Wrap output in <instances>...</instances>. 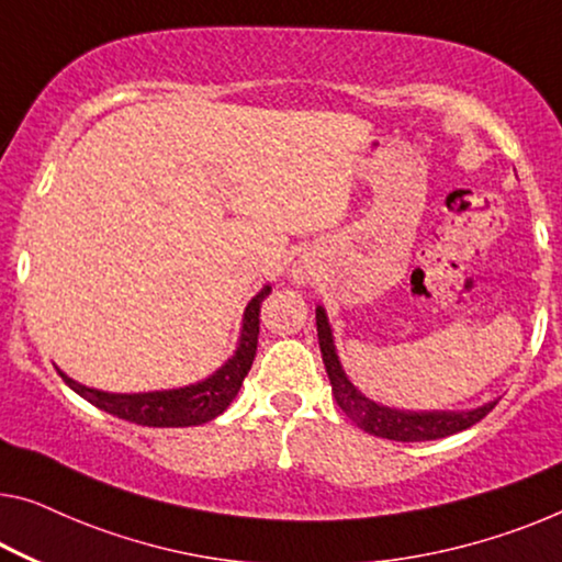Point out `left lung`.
<instances>
[{
  "mask_svg": "<svg viewBox=\"0 0 562 562\" xmlns=\"http://www.w3.org/2000/svg\"><path fill=\"white\" fill-rule=\"evenodd\" d=\"M315 323H317V340H321V353L325 371H328L333 396L338 401L350 422L361 426L363 431L373 434V437L391 439V441H431L443 439L451 434L464 431L469 426H474L480 418L487 416L492 408L497 406V401L490 404L469 408V412H401V408H391L375 401L366 398L358 391L350 379L342 371L340 358L335 353L333 330L325 315V307H315Z\"/></svg>",
  "mask_w": 562,
  "mask_h": 562,
  "instance_id": "8db88e82",
  "label": "left lung"
}]
</instances>
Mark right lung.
I'll list each match as a JSON object with an SVG mask.
<instances>
[{"mask_svg": "<svg viewBox=\"0 0 562 562\" xmlns=\"http://www.w3.org/2000/svg\"><path fill=\"white\" fill-rule=\"evenodd\" d=\"M272 288L265 284L245 307V321H241V335L237 350L227 363L209 375V379L191 383L183 389L171 391H148V393H108L98 389H88L82 383L72 381L70 375H63V381L78 396L90 404L103 408V412L125 418L131 424L140 426H199L227 412V406L239 393L241 381L252 368L257 353V335H259V305L270 295Z\"/></svg>", "mask_w": 562, "mask_h": 562, "instance_id": "1", "label": "right lung"}]
</instances>
